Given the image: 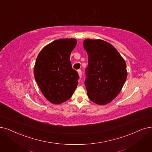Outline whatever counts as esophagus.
I'll return each instance as SVG.
<instances>
[{
    "instance_id": "esophagus-1",
    "label": "esophagus",
    "mask_w": 152,
    "mask_h": 152,
    "mask_svg": "<svg viewBox=\"0 0 152 152\" xmlns=\"http://www.w3.org/2000/svg\"><path fill=\"white\" fill-rule=\"evenodd\" d=\"M78 76H79L80 78H81V77H82V71L80 70H78Z\"/></svg>"
}]
</instances>
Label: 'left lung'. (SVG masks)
<instances>
[{
    "label": "left lung",
    "instance_id": "8db88e82",
    "mask_svg": "<svg viewBox=\"0 0 152 152\" xmlns=\"http://www.w3.org/2000/svg\"><path fill=\"white\" fill-rule=\"evenodd\" d=\"M83 48L88 55L86 86L90 100L104 105L122 89L127 77L125 60L112 44L102 39H86Z\"/></svg>",
    "mask_w": 152,
    "mask_h": 152
}]
</instances>
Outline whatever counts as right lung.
I'll return each instance as SVG.
<instances>
[{"mask_svg": "<svg viewBox=\"0 0 152 152\" xmlns=\"http://www.w3.org/2000/svg\"><path fill=\"white\" fill-rule=\"evenodd\" d=\"M77 45L75 39H60L45 45L36 59L34 77L41 92L53 104L68 100L79 77L72 67L70 56Z\"/></svg>", "mask_w": 152, "mask_h": 152, "instance_id": "right-lung-1", "label": "right lung"}]
</instances>
